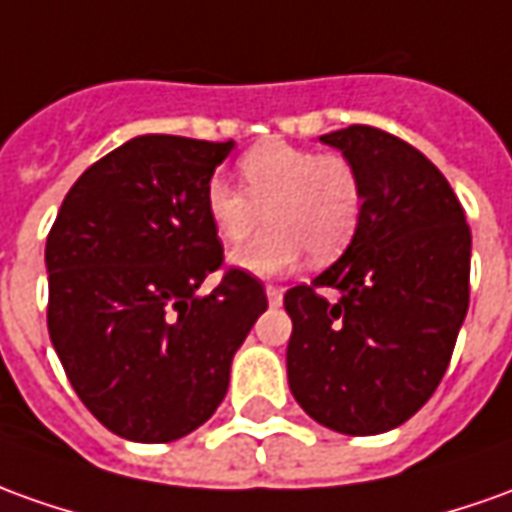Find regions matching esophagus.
<instances>
[{
  "instance_id": "34e87169",
  "label": "esophagus",
  "mask_w": 512,
  "mask_h": 512,
  "mask_svg": "<svg viewBox=\"0 0 512 512\" xmlns=\"http://www.w3.org/2000/svg\"><path fill=\"white\" fill-rule=\"evenodd\" d=\"M267 301H270V306H278V303L284 301V290L281 287H267Z\"/></svg>"
}]
</instances>
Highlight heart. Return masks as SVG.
Listing matches in <instances>:
<instances>
[{
    "instance_id": "1",
    "label": "heart",
    "mask_w": 512,
    "mask_h": 512,
    "mask_svg": "<svg viewBox=\"0 0 512 512\" xmlns=\"http://www.w3.org/2000/svg\"><path fill=\"white\" fill-rule=\"evenodd\" d=\"M236 189L211 178L203 211L222 245L245 242L264 220L267 228L234 253L250 276H281L309 253L315 264L337 259L354 239L362 217V178L343 153H315L267 139L239 158Z\"/></svg>"
}]
</instances>
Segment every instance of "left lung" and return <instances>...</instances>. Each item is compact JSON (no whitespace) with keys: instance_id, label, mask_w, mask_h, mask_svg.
<instances>
[{"instance_id":"8db88e82","label":"left lung","mask_w":512,"mask_h":512,"mask_svg":"<svg viewBox=\"0 0 512 512\" xmlns=\"http://www.w3.org/2000/svg\"><path fill=\"white\" fill-rule=\"evenodd\" d=\"M320 142L359 169L362 217L343 256L284 295L287 376L317 424L379 435L410 421L449 368L468 312L471 228L443 172L393 133L351 125ZM326 286L337 302L319 295Z\"/></svg>"}]
</instances>
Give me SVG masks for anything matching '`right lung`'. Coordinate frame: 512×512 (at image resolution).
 Wrapping results in <instances>:
<instances>
[{
	"label": "right lung",
	"instance_id": "right-lung-1",
	"mask_svg": "<svg viewBox=\"0 0 512 512\" xmlns=\"http://www.w3.org/2000/svg\"><path fill=\"white\" fill-rule=\"evenodd\" d=\"M234 142L136 136L77 178L47 236L49 340L74 393L114 435L169 443L209 421L231 359L267 309L222 267L203 189Z\"/></svg>",
	"mask_w": 512,
	"mask_h": 512
}]
</instances>
